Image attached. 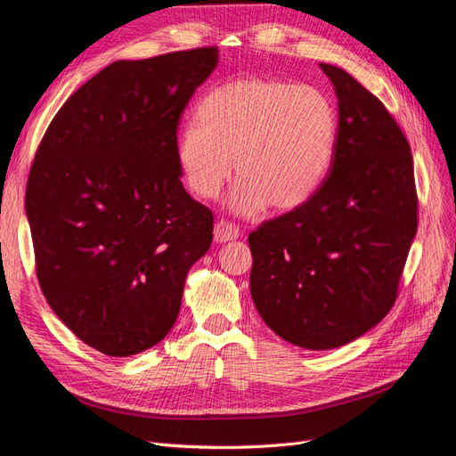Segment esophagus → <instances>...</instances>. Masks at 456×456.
I'll return each mask as SVG.
<instances>
[{
    "mask_svg": "<svg viewBox=\"0 0 456 456\" xmlns=\"http://www.w3.org/2000/svg\"><path fill=\"white\" fill-rule=\"evenodd\" d=\"M213 236H215L216 243H226V241H232V240H238L240 230L236 226H232L230 223H224V220H218V223L215 224Z\"/></svg>",
    "mask_w": 456,
    "mask_h": 456,
    "instance_id": "34e87169",
    "label": "esophagus"
}]
</instances>
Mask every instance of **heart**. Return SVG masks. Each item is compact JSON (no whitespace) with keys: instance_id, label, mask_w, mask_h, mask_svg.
<instances>
[{"instance_id":"b5f03b06","label":"heart","mask_w":456,"mask_h":456,"mask_svg":"<svg viewBox=\"0 0 456 456\" xmlns=\"http://www.w3.org/2000/svg\"><path fill=\"white\" fill-rule=\"evenodd\" d=\"M198 116L178 133V169L196 196L213 200L236 167L240 178L226 201L236 215L266 205L295 209L320 188L333 163L337 112L312 86L233 79L203 96Z\"/></svg>"}]
</instances>
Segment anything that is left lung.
Masks as SVG:
<instances>
[{"label":"left lung","instance_id":"left-lung-1","mask_svg":"<svg viewBox=\"0 0 456 456\" xmlns=\"http://www.w3.org/2000/svg\"><path fill=\"white\" fill-rule=\"evenodd\" d=\"M337 94L329 173L295 211L251 232V297L265 323L306 350H333L390 312L412 238L411 148L360 81L320 64Z\"/></svg>","mask_w":456,"mask_h":456}]
</instances>
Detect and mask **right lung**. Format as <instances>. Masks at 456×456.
<instances>
[{
  "instance_id": "1",
  "label": "right lung",
  "mask_w": 456,
  "mask_h": 456,
  "mask_svg": "<svg viewBox=\"0 0 456 456\" xmlns=\"http://www.w3.org/2000/svg\"><path fill=\"white\" fill-rule=\"evenodd\" d=\"M216 64V47L116 61L64 102L37 148L26 216L41 291L106 355L165 338L211 247L213 213L181 183L176 129Z\"/></svg>"
}]
</instances>
